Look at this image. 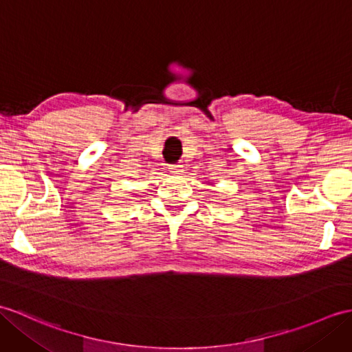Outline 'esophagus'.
Listing matches in <instances>:
<instances>
[{"mask_svg": "<svg viewBox=\"0 0 352 352\" xmlns=\"http://www.w3.org/2000/svg\"><path fill=\"white\" fill-rule=\"evenodd\" d=\"M168 169L173 175H179L183 173V165H182V163H174V165H169Z\"/></svg>", "mask_w": 352, "mask_h": 352, "instance_id": "obj_1", "label": "esophagus"}]
</instances>
